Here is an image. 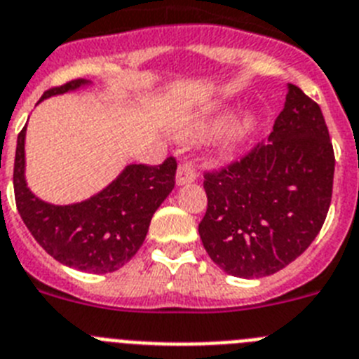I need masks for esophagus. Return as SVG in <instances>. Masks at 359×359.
I'll return each instance as SVG.
<instances>
[{"mask_svg": "<svg viewBox=\"0 0 359 359\" xmlns=\"http://www.w3.org/2000/svg\"><path fill=\"white\" fill-rule=\"evenodd\" d=\"M197 180V171H195V168L191 166V164H182V166H179V170H177V177H175V182L177 186H184V184H191Z\"/></svg>", "mask_w": 359, "mask_h": 359, "instance_id": "1", "label": "esophagus"}]
</instances>
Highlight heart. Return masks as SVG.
I'll use <instances>...</instances> for the list:
<instances>
[{
  "instance_id": "b5f03b06",
  "label": "heart",
  "mask_w": 359,
  "mask_h": 359,
  "mask_svg": "<svg viewBox=\"0 0 359 359\" xmlns=\"http://www.w3.org/2000/svg\"><path fill=\"white\" fill-rule=\"evenodd\" d=\"M233 111L229 108H222V110H217L213 114H205L197 117V119L189 121L186 126L182 128L184 137H201L205 133L213 132L218 126H222L229 117H231ZM258 126V117L255 111H245L244 115L236 117L233 123L227 124L222 130V133L218 135L217 142H215V148L220 155H231L235 154L236 149L242 148L245 142L251 139L255 132H257Z\"/></svg>"
}]
</instances>
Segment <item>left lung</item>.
<instances>
[{
    "label": "left lung",
    "mask_w": 359,
    "mask_h": 359,
    "mask_svg": "<svg viewBox=\"0 0 359 359\" xmlns=\"http://www.w3.org/2000/svg\"><path fill=\"white\" fill-rule=\"evenodd\" d=\"M204 179L198 235L211 260L238 278L289 266L316 238L332 197L334 151L320 106L287 85L267 141Z\"/></svg>",
    "instance_id": "1"
}]
</instances>
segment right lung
<instances>
[{"label":"right lung","instance_id":"right-lung-1","mask_svg":"<svg viewBox=\"0 0 359 359\" xmlns=\"http://www.w3.org/2000/svg\"><path fill=\"white\" fill-rule=\"evenodd\" d=\"M92 85L76 79L46 90L43 99ZM39 101V102H41ZM25 135H18L14 161L15 205L25 226L50 257L85 273H114L139 251L158 205L175 188V158L161 166L128 164L106 188L86 201L52 204L30 191L25 177Z\"/></svg>","mask_w":359,"mask_h":359}]
</instances>
